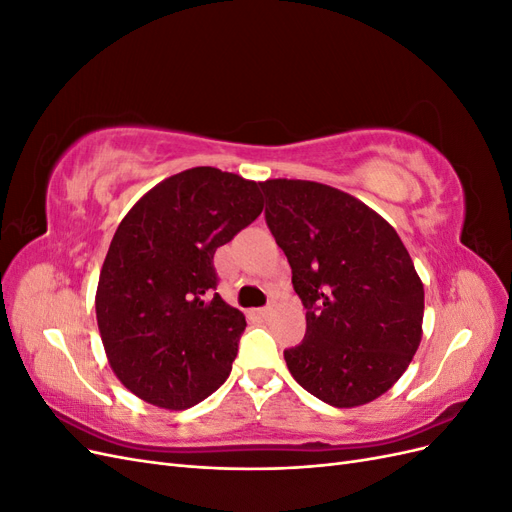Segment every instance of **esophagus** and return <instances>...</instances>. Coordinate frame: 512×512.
Masks as SVG:
<instances>
[{"instance_id": "1", "label": "esophagus", "mask_w": 512, "mask_h": 512, "mask_svg": "<svg viewBox=\"0 0 512 512\" xmlns=\"http://www.w3.org/2000/svg\"><path fill=\"white\" fill-rule=\"evenodd\" d=\"M271 314H273V305H267V307H260V309H256V316H258V318H262V320H267Z\"/></svg>"}]
</instances>
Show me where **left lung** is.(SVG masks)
<instances>
[{"label": "left lung", "mask_w": 512, "mask_h": 512, "mask_svg": "<svg viewBox=\"0 0 512 512\" xmlns=\"http://www.w3.org/2000/svg\"><path fill=\"white\" fill-rule=\"evenodd\" d=\"M265 220L307 309L292 378L335 408L374 401L421 344L425 290L395 228L354 196L301 179L260 183Z\"/></svg>", "instance_id": "left-lung-1"}]
</instances>
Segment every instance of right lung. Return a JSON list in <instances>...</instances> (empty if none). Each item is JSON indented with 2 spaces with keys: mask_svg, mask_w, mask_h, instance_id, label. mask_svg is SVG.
Wrapping results in <instances>:
<instances>
[{
  "mask_svg": "<svg viewBox=\"0 0 512 512\" xmlns=\"http://www.w3.org/2000/svg\"><path fill=\"white\" fill-rule=\"evenodd\" d=\"M260 211L256 181L196 166L151 188L121 220L96 318L115 376L147 404L185 410L226 382L245 316L215 292L213 256Z\"/></svg>",
  "mask_w": 512,
  "mask_h": 512,
  "instance_id": "obj_1",
  "label": "right lung"
}]
</instances>
